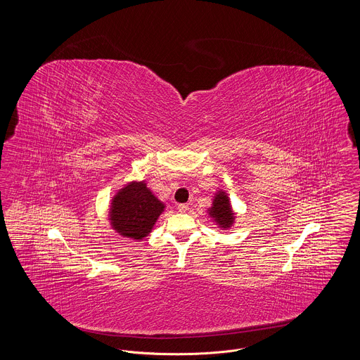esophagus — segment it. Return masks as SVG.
<instances>
[{
    "mask_svg": "<svg viewBox=\"0 0 360 360\" xmlns=\"http://www.w3.org/2000/svg\"><path fill=\"white\" fill-rule=\"evenodd\" d=\"M178 210H179L181 213H185V212H188V205H186V204H179V205H178Z\"/></svg>",
    "mask_w": 360,
    "mask_h": 360,
    "instance_id": "esophagus-1",
    "label": "esophagus"
}]
</instances>
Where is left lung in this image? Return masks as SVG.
<instances>
[{
    "label": "left lung",
    "instance_id": "1",
    "mask_svg": "<svg viewBox=\"0 0 360 360\" xmlns=\"http://www.w3.org/2000/svg\"><path fill=\"white\" fill-rule=\"evenodd\" d=\"M212 216L216 219V221L220 224V226L228 228L231 224L233 223L232 217V210L229 207V201L224 193H220L214 201H213V207L210 210Z\"/></svg>",
    "mask_w": 360,
    "mask_h": 360
}]
</instances>
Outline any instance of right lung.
Segmentation results:
<instances>
[{
    "instance_id": "obj_1",
    "label": "right lung",
    "mask_w": 360,
    "mask_h": 360,
    "mask_svg": "<svg viewBox=\"0 0 360 360\" xmlns=\"http://www.w3.org/2000/svg\"><path fill=\"white\" fill-rule=\"evenodd\" d=\"M163 204L146 188V184H131L113 198L110 220L122 236L143 239L153 229L163 210Z\"/></svg>"
}]
</instances>
